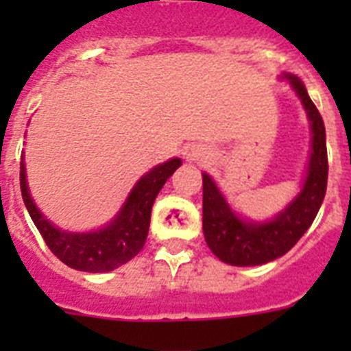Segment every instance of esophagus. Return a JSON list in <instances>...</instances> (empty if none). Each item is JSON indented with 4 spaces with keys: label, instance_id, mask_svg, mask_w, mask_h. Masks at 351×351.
<instances>
[{
    "label": "esophagus",
    "instance_id": "34e87169",
    "mask_svg": "<svg viewBox=\"0 0 351 351\" xmlns=\"http://www.w3.org/2000/svg\"><path fill=\"white\" fill-rule=\"evenodd\" d=\"M187 162H202L206 158V151L202 147H198V145H191V147L186 149V153H184Z\"/></svg>",
    "mask_w": 351,
    "mask_h": 351
}]
</instances>
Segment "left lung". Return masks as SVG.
Here are the masks:
<instances>
[{"mask_svg":"<svg viewBox=\"0 0 351 351\" xmlns=\"http://www.w3.org/2000/svg\"><path fill=\"white\" fill-rule=\"evenodd\" d=\"M280 80H286L299 96L310 121V160L299 195L273 219H242L231 209L213 178L202 173L204 237L209 250L231 266H261L286 255L315 220L326 195L328 154L324 121L300 78L284 73Z\"/></svg>","mask_w":351,"mask_h":351,"instance_id":"1","label":"left lung"}]
</instances>
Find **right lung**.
Masks as SVG:
<instances>
[{"mask_svg":"<svg viewBox=\"0 0 351 351\" xmlns=\"http://www.w3.org/2000/svg\"><path fill=\"white\" fill-rule=\"evenodd\" d=\"M180 165V158H171L147 171L127 195L125 202L114 215V219L109 220L104 228L85 231V233L58 228L38 209L30 197L23 156L19 167V186H21L25 208L45 240V244L49 245V250L73 269L106 273L120 267L142 251L147 239L154 198L158 197L160 189L164 187L167 178Z\"/></svg>","mask_w":351,"mask_h":351,"instance_id":"add662e5","label":"right lung"}]
</instances>
